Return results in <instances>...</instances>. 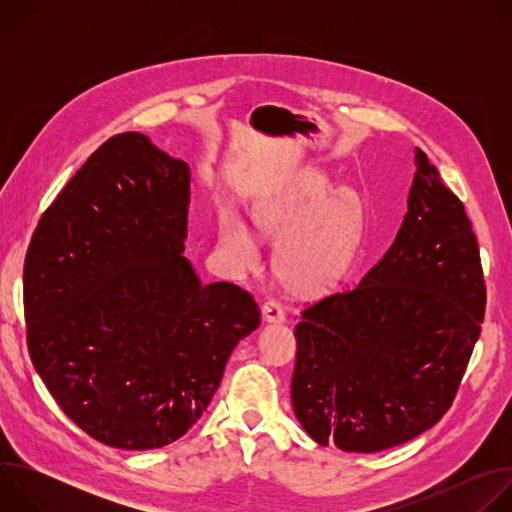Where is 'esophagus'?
<instances>
[{"label": "esophagus", "instance_id": "34e87169", "mask_svg": "<svg viewBox=\"0 0 512 512\" xmlns=\"http://www.w3.org/2000/svg\"><path fill=\"white\" fill-rule=\"evenodd\" d=\"M263 318L267 322H283L285 320V308L277 300H269L263 306Z\"/></svg>", "mask_w": 512, "mask_h": 512}]
</instances>
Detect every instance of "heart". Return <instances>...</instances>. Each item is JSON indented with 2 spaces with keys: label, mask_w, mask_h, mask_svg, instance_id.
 Masks as SVG:
<instances>
[{
  "label": "heart",
  "mask_w": 512,
  "mask_h": 512,
  "mask_svg": "<svg viewBox=\"0 0 512 512\" xmlns=\"http://www.w3.org/2000/svg\"><path fill=\"white\" fill-rule=\"evenodd\" d=\"M330 190L332 184L324 174H310L255 210L263 233L271 237L292 233L279 249V269L289 281L316 285L332 277L350 253L360 223V202L350 190H340L326 202ZM221 243L239 267L249 269L259 263L253 233L233 212L221 221Z\"/></svg>",
  "instance_id": "b5f03b06"
}]
</instances>
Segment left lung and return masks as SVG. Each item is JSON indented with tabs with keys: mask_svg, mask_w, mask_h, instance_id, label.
I'll list each match as a JSON object with an SVG mask.
<instances>
[{
	"mask_svg": "<svg viewBox=\"0 0 512 512\" xmlns=\"http://www.w3.org/2000/svg\"><path fill=\"white\" fill-rule=\"evenodd\" d=\"M415 164L389 251L296 326L291 403L322 446L373 454L433 427L482 330L486 285L470 218L421 150Z\"/></svg>",
	"mask_w": 512,
	"mask_h": 512,
	"instance_id": "1",
	"label": "left lung"
}]
</instances>
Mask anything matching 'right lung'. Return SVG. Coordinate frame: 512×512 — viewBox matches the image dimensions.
<instances>
[{
	"label": "right lung",
	"instance_id": "obj_1",
	"mask_svg": "<svg viewBox=\"0 0 512 512\" xmlns=\"http://www.w3.org/2000/svg\"><path fill=\"white\" fill-rule=\"evenodd\" d=\"M190 168L137 131L113 135L46 208L24 263L32 364L97 442L182 437L261 322L249 291L202 285L182 255Z\"/></svg>",
	"mask_w": 512,
	"mask_h": 512
}]
</instances>
